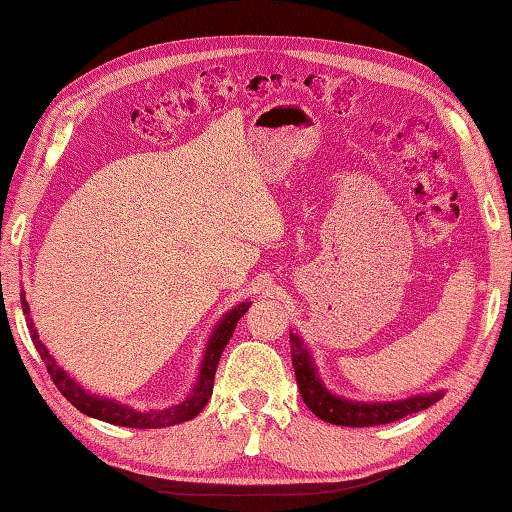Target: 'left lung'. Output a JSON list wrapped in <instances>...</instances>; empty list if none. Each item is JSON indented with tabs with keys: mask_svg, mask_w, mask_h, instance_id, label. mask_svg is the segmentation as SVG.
<instances>
[{
	"mask_svg": "<svg viewBox=\"0 0 512 512\" xmlns=\"http://www.w3.org/2000/svg\"><path fill=\"white\" fill-rule=\"evenodd\" d=\"M290 357H293L299 395H302L306 406L328 424L350 428L390 424L419 413V410H426L444 397V390H433V393L395 399V402H355V399L330 393L317 373L315 359L306 348L304 339L293 330H290Z\"/></svg>",
	"mask_w": 512,
	"mask_h": 512,
	"instance_id": "8db88e82",
	"label": "left lung"
}]
</instances>
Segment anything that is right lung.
Instances as JSON below:
<instances>
[{
  "instance_id": "obj_1",
  "label": "right lung",
  "mask_w": 512,
  "mask_h": 512,
  "mask_svg": "<svg viewBox=\"0 0 512 512\" xmlns=\"http://www.w3.org/2000/svg\"><path fill=\"white\" fill-rule=\"evenodd\" d=\"M19 297H22V308L26 315V326L30 330V339H33L39 357L44 359L50 379H53L59 390H62V395L77 410H82L84 415L95 417V419H99V422H108V424L126 426V428H166V426L188 422V419H193L202 413V408L208 404L210 395H213V382H215V370L219 364V357H222L228 339L233 337V330H235L237 322L244 317L250 304H253V302L237 304L235 308H230L228 313H224V317L215 324L213 333H210L206 348H204V357H202V364H199L197 379H195L193 388H190V395L186 399H182L179 404L166 406V408L139 410V408H133L128 404L117 402V399L90 393V390H86L82 384L75 382V377H70L66 370L55 362V357L50 355V350L44 346L42 339H39V333L33 324V317H30V306L26 302L24 290Z\"/></svg>"
}]
</instances>
